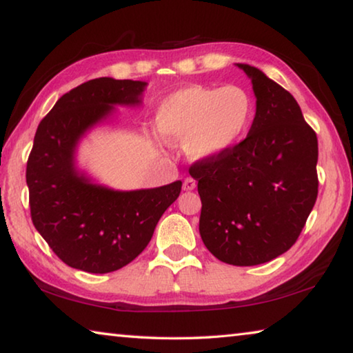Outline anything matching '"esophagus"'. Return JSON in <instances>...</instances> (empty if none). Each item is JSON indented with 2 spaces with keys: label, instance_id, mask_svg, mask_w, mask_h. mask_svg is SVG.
Here are the masks:
<instances>
[{
  "label": "esophagus",
  "instance_id": "1",
  "mask_svg": "<svg viewBox=\"0 0 353 353\" xmlns=\"http://www.w3.org/2000/svg\"><path fill=\"white\" fill-rule=\"evenodd\" d=\"M182 188H183L185 191L194 190V188H196V181H194V179H191V177H187V179H185V181H183Z\"/></svg>",
  "mask_w": 353,
  "mask_h": 353
}]
</instances>
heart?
<instances>
[{
    "mask_svg": "<svg viewBox=\"0 0 353 353\" xmlns=\"http://www.w3.org/2000/svg\"><path fill=\"white\" fill-rule=\"evenodd\" d=\"M254 115V99L240 85H187L160 101L155 126L168 143L183 141L193 160H213L243 140Z\"/></svg>",
    "mask_w": 353,
    "mask_h": 353,
    "instance_id": "b5f03b06",
    "label": "heart"
}]
</instances>
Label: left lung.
<instances>
[{
	"label": "left lung",
	"mask_w": 353,
	"mask_h": 353,
	"mask_svg": "<svg viewBox=\"0 0 353 353\" xmlns=\"http://www.w3.org/2000/svg\"><path fill=\"white\" fill-rule=\"evenodd\" d=\"M256 98L246 139L190 166L202 208L199 232L218 260L254 266L285 254L318 198V139L297 101L261 70L236 63Z\"/></svg>",
	"instance_id": "obj_1"
}]
</instances>
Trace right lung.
I'll return each mask as SVG.
<instances>
[{"mask_svg": "<svg viewBox=\"0 0 353 353\" xmlns=\"http://www.w3.org/2000/svg\"><path fill=\"white\" fill-rule=\"evenodd\" d=\"M146 82L99 77L81 83L41 119L26 166L31 218L59 259L74 270H121L151 241L155 225L181 194L182 182L119 191L77 170L83 135L115 105H140Z\"/></svg>", "mask_w": 353, "mask_h": 353, "instance_id": "1", "label": "right lung"}]
</instances>
